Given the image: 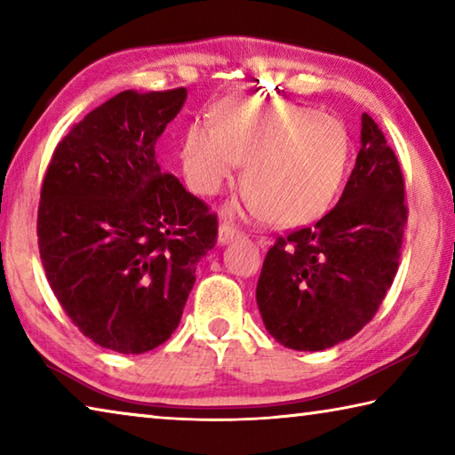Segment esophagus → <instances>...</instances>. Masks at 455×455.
<instances>
[{
    "label": "esophagus",
    "mask_w": 455,
    "mask_h": 455,
    "mask_svg": "<svg viewBox=\"0 0 455 455\" xmlns=\"http://www.w3.org/2000/svg\"><path fill=\"white\" fill-rule=\"evenodd\" d=\"M238 235H241V228L233 225V222L230 220L220 222V227H219V241L220 243H227V241H230V238H235Z\"/></svg>",
    "instance_id": "esophagus-1"
}]
</instances>
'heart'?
<instances>
[{"label": "heart", "mask_w": 455, "mask_h": 455, "mask_svg": "<svg viewBox=\"0 0 455 455\" xmlns=\"http://www.w3.org/2000/svg\"><path fill=\"white\" fill-rule=\"evenodd\" d=\"M182 172L200 196H212L246 164L251 209L281 227L321 217L349 163L343 124L284 100L235 98L214 112V126L192 122L182 138Z\"/></svg>", "instance_id": "b5f03b06"}]
</instances>
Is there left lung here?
I'll use <instances>...</instances> for the list:
<instances>
[{
	"label": "left lung",
	"instance_id": "8db88e82",
	"mask_svg": "<svg viewBox=\"0 0 455 455\" xmlns=\"http://www.w3.org/2000/svg\"><path fill=\"white\" fill-rule=\"evenodd\" d=\"M405 225L402 166L363 114L361 150L335 209L276 236L267 252L257 305L268 333L297 351H323L357 335L395 279Z\"/></svg>",
	"mask_w": 455,
	"mask_h": 455
}]
</instances>
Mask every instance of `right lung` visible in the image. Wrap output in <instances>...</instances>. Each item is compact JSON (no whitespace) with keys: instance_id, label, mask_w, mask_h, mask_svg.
Returning a JSON list of instances; mask_svg holds the SVG:
<instances>
[{"instance_id":"obj_1","label":"right lung","mask_w":455,"mask_h":455,"mask_svg":"<svg viewBox=\"0 0 455 455\" xmlns=\"http://www.w3.org/2000/svg\"><path fill=\"white\" fill-rule=\"evenodd\" d=\"M184 100V88L120 92L61 138L44 176L45 276L74 325L104 349L138 355L163 345L198 260L217 244V214L156 160Z\"/></svg>"}]
</instances>
